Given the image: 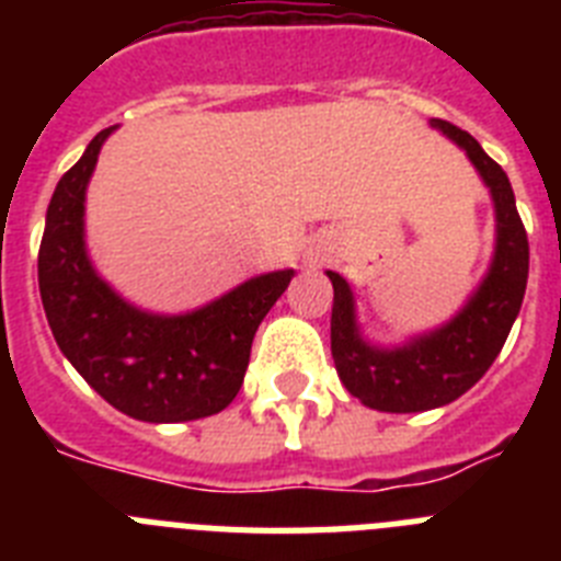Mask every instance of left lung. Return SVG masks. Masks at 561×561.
<instances>
[{"label": "left lung", "instance_id": "8db88e82", "mask_svg": "<svg viewBox=\"0 0 561 561\" xmlns=\"http://www.w3.org/2000/svg\"><path fill=\"white\" fill-rule=\"evenodd\" d=\"M430 126L458 142L492 191L497 244L469 304L447 325L413 336L401 348H376L362 340L356 325L354 291L336 272H325L334 286L331 309V356L351 396L381 413H421L444 408L492 368L505 336L519 314L528 284V236L503 168L480 148L472 134L433 117Z\"/></svg>", "mask_w": 561, "mask_h": 561}]
</instances>
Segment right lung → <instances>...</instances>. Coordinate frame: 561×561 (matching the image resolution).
<instances>
[{"label":"right lung","mask_w":561,"mask_h":561,"mask_svg":"<svg viewBox=\"0 0 561 561\" xmlns=\"http://www.w3.org/2000/svg\"><path fill=\"white\" fill-rule=\"evenodd\" d=\"M103 128L56 185L38 247V289L61 354L114 410L151 424L205 419L236 399L252 336L295 277H250L187 314H151L126 304L95 272L83 241V199Z\"/></svg>","instance_id":"right-lung-1"}]
</instances>
